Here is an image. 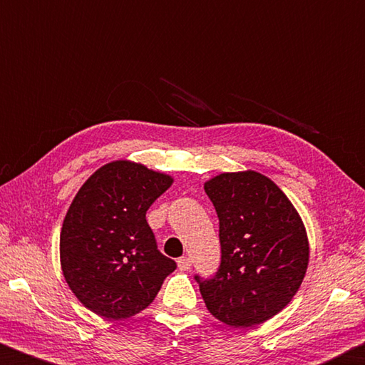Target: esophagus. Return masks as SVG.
Returning a JSON list of instances; mask_svg holds the SVG:
<instances>
[{
  "instance_id": "esophagus-1",
  "label": "esophagus",
  "mask_w": 365,
  "mask_h": 365,
  "mask_svg": "<svg viewBox=\"0 0 365 365\" xmlns=\"http://www.w3.org/2000/svg\"><path fill=\"white\" fill-rule=\"evenodd\" d=\"M178 267L181 271H189L190 269V258L187 257H181L178 259Z\"/></svg>"
}]
</instances>
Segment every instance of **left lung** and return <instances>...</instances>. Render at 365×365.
<instances>
[{"label":"left lung","instance_id":"obj_1","mask_svg":"<svg viewBox=\"0 0 365 365\" xmlns=\"http://www.w3.org/2000/svg\"><path fill=\"white\" fill-rule=\"evenodd\" d=\"M220 220L221 264L195 280L208 311L231 327H253L295 297L309 263L302 218L282 190L257 171L221 173L205 182Z\"/></svg>","mask_w":365,"mask_h":365}]
</instances>
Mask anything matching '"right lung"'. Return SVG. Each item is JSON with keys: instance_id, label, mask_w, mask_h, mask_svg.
Instances as JSON below:
<instances>
[{"instance_id": "1", "label": "right lung", "mask_w": 365, "mask_h": 365, "mask_svg": "<svg viewBox=\"0 0 365 365\" xmlns=\"http://www.w3.org/2000/svg\"><path fill=\"white\" fill-rule=\"evenodd\" d=\"M173 184L130 160L94 171L70 205L61 231V266L70 290L110 321L149 306L176 263L157 250L145 213Z\"/></svg>"}]
</instances>
